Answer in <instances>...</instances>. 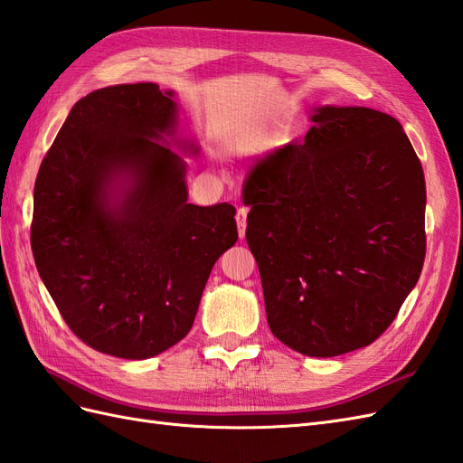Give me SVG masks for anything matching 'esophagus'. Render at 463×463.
I'll list each match as a JSON object with an SVG mask.
<instances>
[{"label":"esophagus","instance_id":"obj_1","mask_svg":"<svg viewBox=\"0 0 463 463\" xmlns=\"http://www.w3.org/2000/svg\"><path fill=\"white\" fill-rule=\"evenodd\" d=\"M246 219H248V209L241 207L239 211H236V227H239L241 239H244V234H246Z\"/></svg>","mask_w":463,"mask_h":463}]
</instances>
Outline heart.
Listing matches in <instances>:
<instances>
[{"label": "heart", "mask_w": 463, "mask_h": 463, "mask_svg": "<svg viewBox=\"0 0 463 463\" xmlns=\"http://www.w3.org/2000/svg\"><path fill=\"white\" fill-rule=\"evenodd\" d=\"M231 140L234 142L236 146H252V145H254L252 135L244 133V130H236V133L231 135Z\"/></svg>", "instance_id": "obj_1"}]
</instances>
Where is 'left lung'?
Segmentation results:
<instances>
[{
	"label": "left lung",
	"instance_id": "obj_1",
	"mask_svg": "<svg viewBox=\"0 0 463 463\" xmlns=\"http://www.w3.org/2000/svg\"><path fill=\"white\" fill-rule=\"evenodd\" d=\"M313 121L254 165L242 199L269 330L330 358L370 346L417 286L426 185L395 117L321 108Z\"/></svg>",
	"mask_w": 463,
	"mask_h": 463
}]
</instances>
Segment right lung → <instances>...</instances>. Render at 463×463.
Returning a JSON list of instances; mask_svg holds the SVG:
<instances>
[{"mask_svg": "<svg viewBox=\"0 0 463 463\" xmlns=\"http://www.w3.org/2000/svg\"><path fill=\"white\" fill-rule=\"evenodd\" d=\"M172 96L150 81L88 93L34 182L41 279L70 330L117 358L145 360L180 342L211 268L239 239L236 209L187 203L184 160L156 142L175 130ZM118 181L128 187L115 196Z\"/></svg>", "mask_w": 463, "mask_h": 463, "instance_id": "1", "label": "right lung"}]
</instances>
